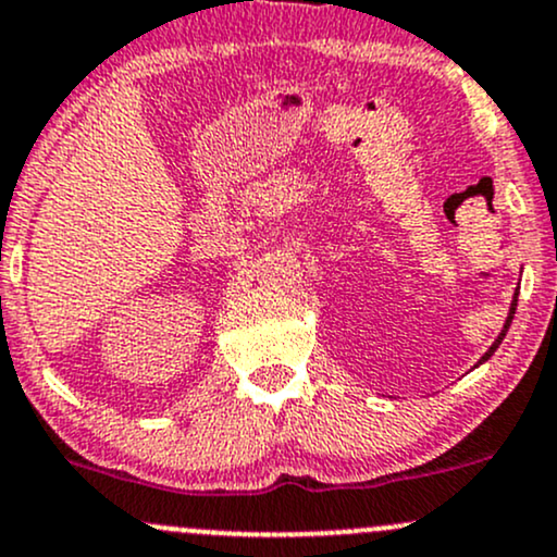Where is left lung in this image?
Segmentation results:
<instances>
[{
	"label": "left lung",
	"mask_w": 557,
	"mask_h": 557,
	"mask_svg": "<svg viewBox=\"0 0 557 557\" xmlns=\"http://www.w3.org/2000/svg\"><path fill=\"white\" fill-rule=\"evenodd\" d=\"M512 314H516V301H512V307H510V314H507V320H505V327H503V333H499V335H497V341H494V344H492V346H488V351L484 354V357H481V362H486V359H488V357H492V354H494V351H497V348H499V344H503V338H505L507 327H510V322H512ZM481 362H479V364H481Z\"/></svg>",
	"instance_id": "8db88e82"
}]
</instances>
